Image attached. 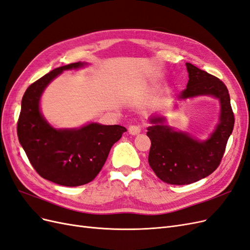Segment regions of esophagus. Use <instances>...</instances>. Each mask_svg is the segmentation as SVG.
I'll return each instance as SVG.
<instances>
[{
    "mask_svg": "<svg viewBox=\"0 0 250 250\" xmlns=\"http://www.w3.org/2000/svg\"><path fill=\"white\" fill-rule=\"evenodd\" d=\"M128 131L132 135L139 134L141 132V127L139 125H130L129 128H128Z\"/></svg>",
    "mask_w": 250,
    "mask_h": 250,
    "instance_id": "34e87169",
    "label": "esophagus"
}]
</instances>
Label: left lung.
<instances>
[{
  "mask_svg": "<svg viewBox=\"0 0 250 250\" xmlns=\"http://www.w3.org/2000/svg\"><path fill=\"white\" fill-rule=\"evenodd\" d=\"M186 64L188 81L179 98L214 96L220 100L221 116L215 131L204 142L160 125L162 118L151 119L155 125L147 131L151 141L148 162L156 176L169 185H190L213 173L222 161L234 124L229 89L224 83L192 63Z\"/></svg>",
  "mask_w": 250,
  "mask_h": 250,
  "instance_id": "8db88e82",
  "label": "left lung"
}]
</instances>
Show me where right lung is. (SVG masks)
Here are the masks:
<instances>
[{"instance_id":"add662e5","label":"right lung","mask_w":250,"mask_h":250,"mask_svg":"<svg viewBox=\"0 0 250 250\" xmlns=\"http://www.w3.org/2000/svg\"><path fill=\"white\" fill-rule=\"evenodd\" d=\"M82 62L59 66L33 82L21 99L18 137L29 162L52 183L77 187L88 184L101 171L110 148L127 131L120 125L88 124L80 129L56 130L40 111V98L49 83L64 70Z\"/></svg>"}]
</instances>
